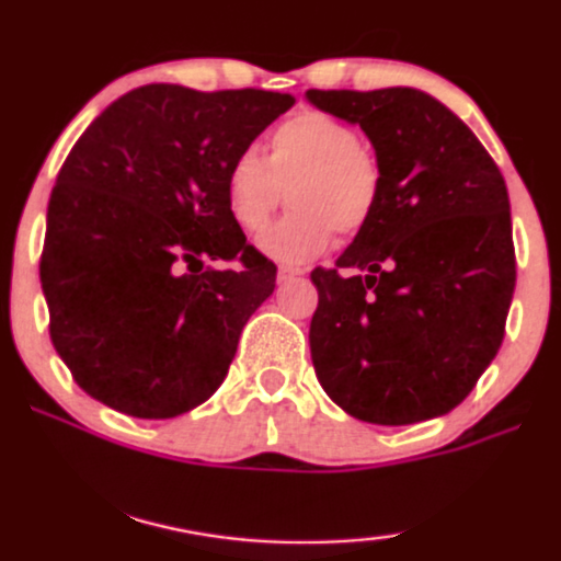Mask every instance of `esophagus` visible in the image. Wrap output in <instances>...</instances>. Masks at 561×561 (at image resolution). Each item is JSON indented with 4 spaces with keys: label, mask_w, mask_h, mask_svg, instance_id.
<instances>
[{
    "label": "esophagus",
    "mask_w": 561,
    "mask_h": 561,
    "mask_svg": "<svg viewBox=\"0 0 561 561\" xmlns=\"http://www.w3.org/2000/svg\"><path fill=\"white\" fill-rule=\"evenodd\" d=\"M298 275H304L301 267H280V271H278V283H288V280L298 278Z\"/></svg>",
    "instance_id": "obj_1"
}]
</instances>
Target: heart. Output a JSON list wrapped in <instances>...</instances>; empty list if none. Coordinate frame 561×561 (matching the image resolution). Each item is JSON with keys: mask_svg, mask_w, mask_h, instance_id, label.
<instances>
[{"mask_svg": "<svg viewBox=\"0 0 561 561\" xmlns=\"http://www.w3.org/2000/svg\"><path fill=\"white\" fill-rule=\"evenodd\" d=\"M229 214L244 231H263L288 193L290 214L260 237L275 263H309L330 247L334 231L360 234L374 221L383 193L376 151L351 123L304 111L267 136L265 157L244 149L227 170Z\"/></svg>", "mask_w": 561, "mask_h": 561, "instance_id": "b5f03b06", "label": "heart"}]
</instances>
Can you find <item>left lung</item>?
<instances>
[{
  "label": "left lung",
  "instance_id": "8db88e82",
  "mask_svg": "<svg viewBox=\"0 0 561 561\" xmlns=\"http://www.w3.org/2000/svg\"><path fill=\"white\" fill-rule=\"evenodd\" d=\"M358 123L383 170L374 221L311 280L322 389L355 420L412 425L474 389L505 337L515 290L511 201L494 159L431 94L309 90Z\"/></svg>",
  "mask_w": 561,
  "mask_h": 561
}]
</instances>
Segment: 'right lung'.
Segmentation results:
<instances>
[{
  "instance_id": "1",
  "label": "right lung",
  "mask_w": 561,
  "mask_h": 561,
  "mask_svg": "<svg viewBox=\"0 0 561 561\" xmlns=\"http://www.w3.org/2000/svg\"><path fill=\"white\" fill-rule=\"evenodd\" d=\"M294 103L147 84L69 151L48 201L41 286L50 343L92 399L167 420L221 387L242 327L275 288V265L229 214L227 170Z\"/></svg>"
}]
</instances>
